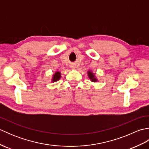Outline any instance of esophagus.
<instances>
[{"instance_id":"1","label":"esophagus","mask_w":149,"mask_h":149,"mask_svg":"<svg viewBox=\"0 0 149 149\" xmlns=\"http://www.w3.org/2000/svg\"><path fill=\"white\" fill-rule=\"evenodd\" d=\"M72 68H75V66H72Z\"/></svg>"}]
</instances>
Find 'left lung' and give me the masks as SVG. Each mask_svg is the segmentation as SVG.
I'll list each match as a JSON object with an SVG mask.
<instances>
[{
	"mask_svg": "<svg viewBox=\"0 0 149 149\" xmlns=\"http://www.w3.org/2000/svg\"><path fill=\"white\" fill-rule=\"evenodd\" d=\"M88 77H89V78L91 80V81H92V82H96L97 81V79L95 77L94 74H93V73L91 72L88 71Z\"/></svg>",
	"mask_w": 149,
	"mask_h": 149,
	"instance_id": "8db88e82",
	"label": "left lung"
}]
</instances>
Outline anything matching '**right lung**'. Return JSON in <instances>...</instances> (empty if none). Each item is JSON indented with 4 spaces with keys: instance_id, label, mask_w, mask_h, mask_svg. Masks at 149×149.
<instances>
[{
    "instance_id": "1",
    "label": "right lung",
    "mask_w": 149,
    "mask_h": 149,
    "mask_svg": "<svg viewBox=\"0 0 149 149\" xmlns=\"http://www.w3.org/2000/svg\"><path fill=\"white\" fill-rule=\"evenodd\" d=\"M60 77H61V74H60L59 72H56L55 73V74H54L53 75V78H52V82H56L57 81H58Z\"/></svg>"
}]
</instances>
